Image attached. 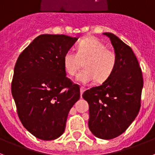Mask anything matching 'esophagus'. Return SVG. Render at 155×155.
Here are the masks:
<instances>
[{
  "instance_id": "obj_1",
  "label": "esophagus",
  "mask_w": 155,
  "mask_h": 155,
  "mask_svg": "<svg viewBox=\"0 0 155 155\" xmlns=\"http://www.w3.org/2000/svg\"><path fill=\"white\" fill-rule=\"evenodd\" d=\"M85 90L86 89L84 87H80V94H81V96H82V94H83V93L85 91Z\"/></svg>"
}]
</instances>
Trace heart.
<instances>
[{
	"instance_id": "heart-1",
	"label": "heart",
	"mask_w": 155,
	"mask_h": 155,
	"mask_svg": "<svg viewBox=\"0 0 155 155\" xmlns=\"http://www.w3.org/2000/svg\"><path fill=\"white\" fill-rule=\"evenodd\" d=\"M117 62L115 51L107 49L106 44L94 37H87L80 41L76 53L66 52L63 58L64 68L69 76H75L82 66L84 69L78 75V80L87 84L94 80L102 84L114 73Z\"/></svg>"
}]
</instances>
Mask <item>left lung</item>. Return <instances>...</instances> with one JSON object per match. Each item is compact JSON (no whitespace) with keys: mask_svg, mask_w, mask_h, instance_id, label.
Returning a JSON list of instances; mask_svg holds the SVG:
<instances>
[{"mask_svg":"<svg viewBox=\"0 0 155 155\" xmlns=\"http://www.w3.org/2000/svg\"><path fill=\"white\" fill-rule=\"evenodd\" d=\"M104 35L117 55L115 70L102 85L87 90L83 97L89 104L90 130L96 137L111 140L124 133L137 117L143 79L131 47L114 34Z\"/></svg>","mask_w":155,"mask_h":155,"instance_id":"8db88e82","label":"left lung"}]
</instances>
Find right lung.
<instances>
[{
    "label": "right lung",
    "mask_w": 155,
    "mask_h": 155,
    "mask_svg": "<svg viewBox=\"0 0 155 155\" xmlns=\"http://www.w3.org/2000/svg\"><path fill=\"white\" fill-rule=\"evenodd\" d=\"M64 35H41L18 58L12 94L24 128L53 140L64 132L69 110L80 99V86L66 76L63 58L76 41Z\"/></svg>",
    "instance_id": "obj_1"
}]
</instances>
